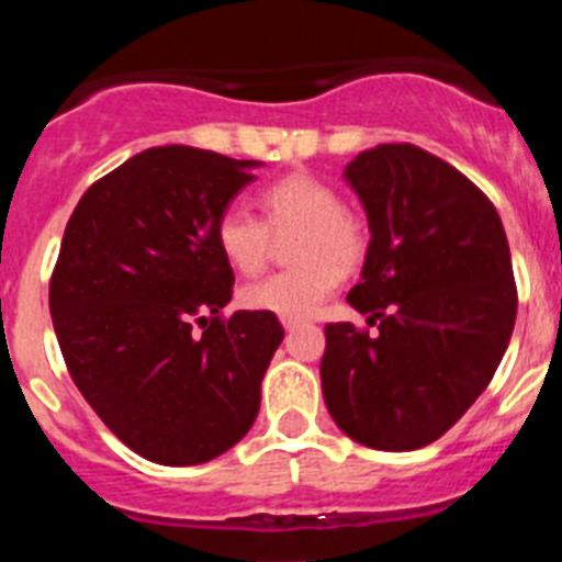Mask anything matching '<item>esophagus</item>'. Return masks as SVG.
<instances>
[{"mask_svg":"<svg viewBox=\"0 0 562 562\" xmlns=\"http://www.w3.org/2000/svg\"><path fill=\"white\" fill-rule=\"evenodd\" d=\"M281 326H284V329L290 331V329H295L297 321H292V317H281Z\"/></svg>","mask_w":562,"mask_h":562,"instance_id":"esophagus-1","label":"esophagus"}]
</instances>
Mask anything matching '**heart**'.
<instances>
[{"instance_id": "1", "label": "heart", "mask_w": 562, "mask_h": 562, "mask_svg": "<svg viewBox=\"0 0 562 562\" xmlns=\"http://www.w3.org/2000/svg\"><path fill=\"white\" fill-rule=\"evenodd\" d=\"M261 213L265 220L233 202L216 216L213 238L222 258L241 276H256L270 256V231L301 227L292 245V258L301 265L245 286L241 304L292 321L315 315L340 284V270L360 265L366 252L360 222L342 211L340 193L312 173H290L267 186L261 191Z\"/></svg>"}]
</instances>
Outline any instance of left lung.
Wrapping results in <instances>:
<instances>
[{
  "instance_id": "obj_1",
  "label": "left lung",
  "mask_w": 562,
  "mask_h": 562,
  "mask_svg": "<svg viewBox=\"0 0 562 562\" xmlns=\"http://www.w3.org/2000/svg\"><path fill=\"white\" fill-rule=\"evenodd\" d=\"M342 177L371 231L349 304L376 335L326 326V408L366 448H425L479 400L513 337L504 225L464 173L411 143L360 151Z\"/></svg>"
}]
</instances>
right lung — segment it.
<instances>
[{
    "label": "right lung",
    "mask_w": 562,
    "mask_h": 562,
    "mask_svg": "<svg viewBox=\"0 0 562 562\" xmlns=\"http://www.w3.org/2000/svg\"><path fill=\"white\" fill-rule=\"evenodd\" d=\"M258 166L146 148L89 186L64 231L49 315L69 376L103 425L157 464L231 450L256 422L284 340L270 312L222 317L236 278L213 225Z\"/></svg>",
    "instance_id": "right-lung-1"
}]
</instances>
